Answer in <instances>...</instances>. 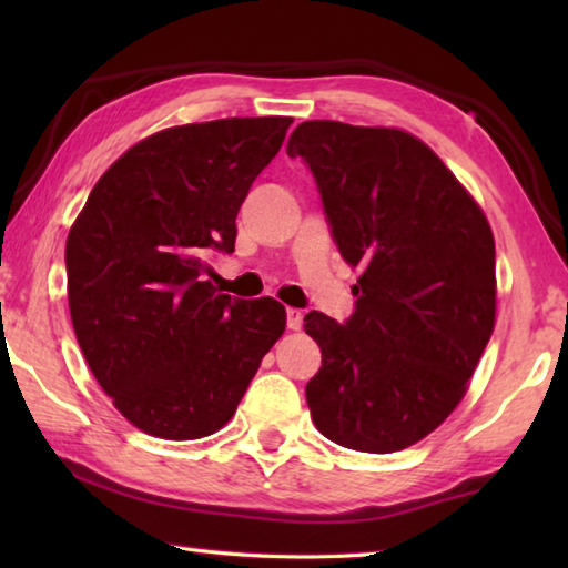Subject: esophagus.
<instances>
[{"mask_svg": "<svg viewBox=\"0 0 568 568\" xmlns=\"http://www.w3.org/2000/svg\"><path fill=\"white\" fill-rule=\"evenodd\" d=\"M287 328L291 331H301L303 328V313L297 307H287Z\"/></svg>", "mask_w": 568, "mask_h": 568, "instance_id": "34e87169", "label": "esophagus"}]
</instances>
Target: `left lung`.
Listing matches in <instances>:
<instances>
[{
    "label": "left lung",
    "mask_w": 568,
    "mask_h": 568,
    "mask_svg": "<svg viewBox=\"0 0 568 568\" xmlns=\"http://www.w3.org/2000/svg\"><path fill=\"white\" fill-rule=\"evenodd\" d=\"M318 185L343 261L358 267L343 325L311 311L323 365L315 428L363 454L436 430L468 388L496 321V245L484 210L440 158L393 128L301 122L287 140Z\"/></svg>",
    "instance_id": "8db88e82"
}]
</instances>
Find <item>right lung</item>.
Masks as SVG:
<instances>
[{
  "mask_svg": "<svg viewBox=\"0 0 568 568\" xmlns=\"http://www.w3.org/2000/svg\"><path fill=\"white\" fill-rule=\"evenodd\" d=\"M291 118L182 124L138 142L92 187L67 237V297L92 376L132 426L168 440L233 418L285 331L273 297L205 281Z\"/></svg>",
  "mask_w": 568,
  "mask_h": 568,
  "instance_id": "1",
  "label": "right lung"
}]
</instances>
